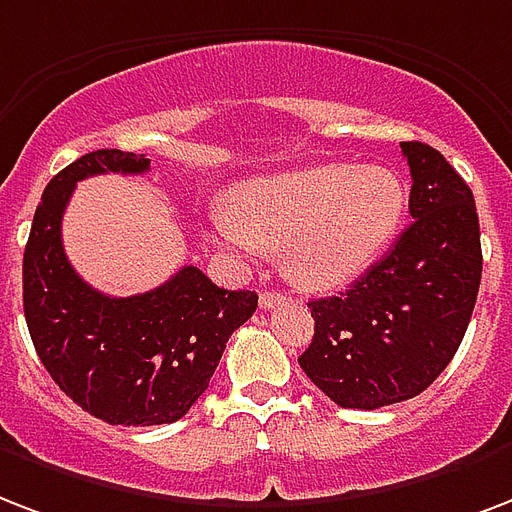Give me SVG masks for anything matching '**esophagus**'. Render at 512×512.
<instances>
[{
	"label": "esophagus",
	"mask_w": 512,
	"mask_h": 512,
	"mask_svg": "<svg viewBox=\"0 0 512 512\" xmlns=\"http://www.w3.org/2000/svg\"><path fill=\"white\" fill-rule=\"evenodd\" d=\"M284 295L282 292H260V308H276L279 303H284Z\"/></svg>",
	"instance_id": "obj_1"
}]
</instances>
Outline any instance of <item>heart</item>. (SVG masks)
Listing matches in <instances>:
<instances>
[{"mask_svg":"<svg viewBox=\"0 0 512 512\" xmlns=\"http://www.w3.org/2000/svg\"><path fill=\"white\" fill-rule=\"evenodd\" d=\"M405 187L395 171L317 163L241 182L209 217L214 241L241 252L284 249L295 282L330 290L368 268L400 225Z\"/></svg>","mask_w":512,"mask_h":512,"instance_id":"obj_1","label":"heart"}]
</instances>
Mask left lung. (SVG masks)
<instances>
[{
	"instance_id": "1",
	"label": "left lung",
	"mask_w": 512,
	"mask_h": 512,
	"mask_svg": "<svg viewBox=\"0 0 512 512\" xmlns=\"http://www.w3.org/2000/svg\"><path fill=\"white\" fill-rule=\"evenodd\" d=\"M413 222L349 290L311 300L314 338L300 368L341 408L421 395L454 360L481 287L473 190L435 147L403 142Z\"/></svg>"
}]
</instances>
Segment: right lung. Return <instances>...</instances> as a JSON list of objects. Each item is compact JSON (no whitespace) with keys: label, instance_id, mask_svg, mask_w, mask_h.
Returning a JSON list of instances; mask_svg holds the SVG:
<instances>
[{"label":"right lung","instance_id":"right-lung-1","mask_svg":"<svg viewBox=\"0 0 512 512\" xmlns=\"http://www.w3.org/2000/svg\"><path fill=\"white\" fill-rule=\"evenodd\" d=\"M150 158L96 150L50 179L23 252V314L39 360L66 397L107 424L182 419L204 395L225 343L257 308L249 290H222L195 265L131 298L85 284L61 244V217L80 179L144 174Z\"/></svg>","mask_w":512,"mask_h":512}]
</instances>
